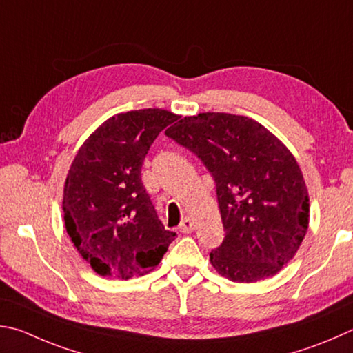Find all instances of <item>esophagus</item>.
Listing matches in <instances>:
<instances>
[{
    "label": "esophagus",
    "instance_id": "esophagus-1",
    "mask_svg": "<svg viewBox=\"0 0 353 353\" xmlns=\"http://www.w3.org/2000/svg\"><path fill=\"white\" fill-rule=\"evenodd\" d=\"M194 221L190 219V217H185V219L181 222V225H179V230H181V233L188 234L194 230Z\"/></svg>",
    "mask_w": 353,
    "mask_h": 353
}]
</instances>
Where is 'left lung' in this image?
I'll return each instance as SVG.
<instances>
[{
	"mask_svg": "<svg viewBox=\"0 0 353 353\" xmlns=\"http://www.w3.org/2000/svg\"><path fill=\"white\" fill-rule=\"evenodd\" d=\"M165 134L214 179L225 232L210 253L216 272L234 283L276 274L309 228V193L292 152L258 121L225 112L183 117Z\"/></svg>",
	"mask_w": 353,
	"mask_h": 353,
	"instance_id": "1",
	"label": "left lung"
}]
</instances>
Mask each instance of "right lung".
Listing matches in <instances>:
<instances>
[{
	"label": "right lung",
	"mask_w": 353,
	"mask_h": 353,
	"mask_svg": "<svg viewBox=\"0 0 353 353\" xmlns=\"http://www.w3.org/2000/svg\"><path fill=\"white\" fill-rule=\"evenodd\" d=\"M177 119L157 108L114 115L70 165L63 194L66 232L100 276H142L176 238L160 222L140 172L160 131Z\"/></svg>",
	"instance_id": "right-lung-1"
}]
</instances>
